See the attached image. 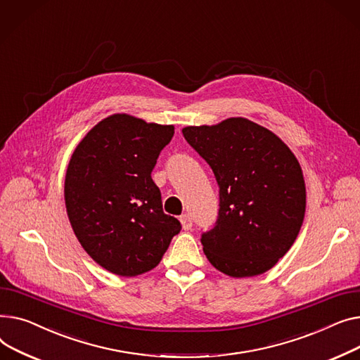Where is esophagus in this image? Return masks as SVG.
<instances>
[{
	"label": "esophagus",
	"mask_w": 360,
	"mask_h": 360,
	"mask_svg": "<svg viewBox=\"0 0 360 360\" xmlns=\"http://www.w3.org/2000/svg\"><path fill=\"white\" fill-rule=\"evenodd\" d=\"M180 222H181V226H183L184 231H187V229L193 226V221H192V218H190V215H187V214L180 217Z\"/></svg>",
	"instance_id": "esophagus-1"
}]
</instances>
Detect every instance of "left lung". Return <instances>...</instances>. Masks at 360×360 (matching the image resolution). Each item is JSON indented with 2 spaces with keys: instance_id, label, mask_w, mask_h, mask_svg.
Masks as SVG:
<instances>
[{
  "instance_id": "left-lung-1",
  "label": "left lung",
  "mask_w": 360,
  "mask_h": 360,
  "mask_svg": "<svg viewBox=\"0 0 360 360\" xmlns=\"http://www.w3.org/2000/svg\"><path fill=\"white\" fill-rule=\"evenodd\" d=\"M183 135L219 184L217 225L200 240L207 260L231 278L270 270L304 222L307 190L300 161L276 134L245 117L186 126Z\"/></svg>"
}]
</instances>
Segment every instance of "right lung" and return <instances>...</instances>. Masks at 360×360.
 <instances>
[{
  "label": "right lung",
  "mask_w": 360,
  "mask_h": 360,
  "mask_svg": "<svg viewBox=\"0 0 360 360\" xmlns=\"http://www.w3.org/2000/svg\"><path fill=\"white\" fill-rule=\"evenodd\" d=\"M173 135V124L115 113L93 126L71 155L63 196L72 231L87 255L117 276L153 270L181 229L162 212L151 179Z\"/></svg>",
  "instance_id": "1"
}]
</instances>
